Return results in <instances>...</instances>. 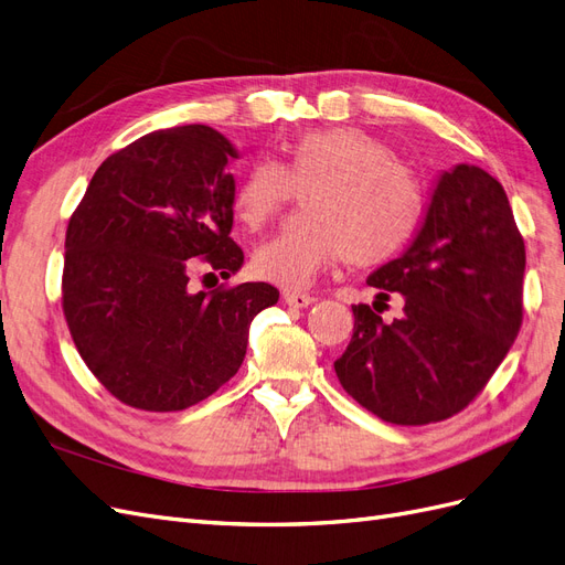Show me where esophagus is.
<instances>
[{"label":"esophagus","instance_id":"obj_1","mask_svg":"<svg viewBox=\"0 0 565 565\" xmlns=\"http://www.w3.org/2000/svg\"><path fill=\"white\" fill-rule=\"evenodd\" d=\"M282 299L287 306H292V309H306V306H311L316 301V297L303 292H285Z\"/></svg>","mask_w":565,"mask_h":565}]
</instances>
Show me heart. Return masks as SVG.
<instances>
[{"instance_id":"1","label":"heart","mask_w":565,"mask_h":565,"mask_svg":"<svg viewBox=\"0 0 565 565\" xmlns=\"http://www.w3.org/2000/svg\"><path fill=\"white\" fill-rule=\"evenodd\" d=\"M301 193V210L256 247L254 273L289 289L309 285L344 259L370 268L391 262L417 233L424 195L417 177L393 150L363 129L332 127L299 134L282 162H254L233 193V214L259 231Z\"/></svg>"}]
</instances>
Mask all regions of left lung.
I'll list each match as a JSON object with an SVG mask.
<instances>
[{"mask_svg": "<svg viewBox=\"0 0 565 565\" xmlns=\"http://www.w3.org/2000/svg\"><path fill=\"white\" fill-rule=\"evenodd\" d=\"M523 270L502 183L473 164L440 174L413 245L367 278L380 289L374 303L403 295V316L384 322L372 306H353V337L334 361L341 386L401 426L461 413L521 330Z\"/></svg>", "mask_w": 565, "mask_h": 565, "instance_id": "1", "label": "left lung"}]
</instances>
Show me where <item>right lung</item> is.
Listing matches in <instances>:
<instances>
[{
	"instance_id": "1",
	"label": "right lung",
	"mask_w": 565,
	"mask_h": 565,
	"mask_svg": "<svg viewBox=\"0 0 565 565\" xmlns=\"http://www.w3.org/2000/svg\"><path fill=\"white\" fill-rule=\"evenodd\" d=\"M233 158L204 125L146 134L96 169L67 224V330L129 407L177 413L210 398L241 370L254 316L278 303L268 282L191 287L200 266L228 278L245 259L231 237Z\"/></svg>"
}]
</instances>
